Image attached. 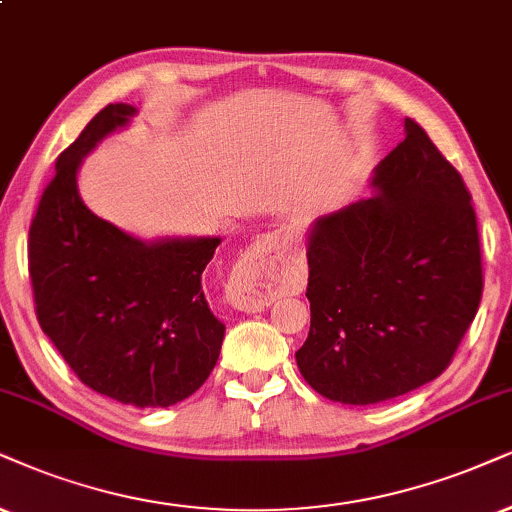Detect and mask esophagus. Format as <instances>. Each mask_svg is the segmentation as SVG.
I'll use <instances>...</instances> for the list:
<instances>
[{
  "instance_id": "1",
  "label": "esophagus",
  "mask_w": 512,
  "mask_h": 512,
  "mask_svg": "<svg viewBox=\"0 0 512 512\" xmlns=\"http://www.w3.org/2000/svg\"><path fill=\"white\" fill-rule=\"evenodd\" d=\"M300 278V262L278 234L260 236L236 264L234 276L226 286V300L241 312L271 304L278 295L288 293Z\"/></svg>"
}]
</instances>
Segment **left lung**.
I'll use <instances>...</instances> for the list:
<instances>
[{"label": "left lung", "mask_w": 512, "mask_h": 512, "mask_svg": "<svg viewBox=\"0 0 512 512\" xmlns=\"http://www.w3.org/2000/svg\"><path fill=\"white\" fill-rule=\"evenodd\" d=\"M404 129L375 167L378 196L309 231L312 326L295 359L340 404H378L442 375L482 300L468 186L416 120Z\"/></svg>", "instance_id": "obj_1"}]
</instances>
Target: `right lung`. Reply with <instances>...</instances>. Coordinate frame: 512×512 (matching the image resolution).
<instances>
[{
	"instance_id": "right-lung-1",
	"label": "right lung",
	"mask_w": 512,
	"mask_h": 512,
	"mask_svg": "<svg viewBox=\"0 0 512 512\" xmlns=\"http://www.w3.org/2000/svg\"><path fill=\"white\" fill-rule=\"evenodd\" d=\"M134 113L108 103L58 155L30 224L28 269L37 321L77 378L120 404L165 409L219 359L224 323L200 283L219 238L144 243L82 203V158Z\"/></svg>"
}]
</instances>
